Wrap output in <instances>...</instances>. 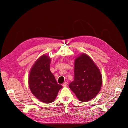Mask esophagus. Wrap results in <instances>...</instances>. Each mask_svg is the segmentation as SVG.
Wrapping results in <instances>:
<instances>
[{
    "label": "esophagus",
    "mask_w": 128,
    "mask_h": 128,
    "mask_svg": "<svg viewBox=\"0 0 128 128\" xmlns=\"http://www.w3.org/2000/svg\"><path fill=\"white\" fill-rule=\"evenodd\" d=\"M67 84H68V83H67V82H64V83H63L62 86H63L64 87H66V86H67Z\"/></svg>",
    "instance_id": "1"
}]
</instances>
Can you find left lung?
Returning a JSON list of instances; mask_svg holds the SVG:
<instances>
[{
	"label": "left lung",
	"mask_w": 128,
	"mask_h": 128,
	"mask_svg": "<svg viewBox=\"0 0 128 128\" xmlns=\"http://www.w3.org/2000/svg\"><path fill=\"white\" fill-rule=\"evenodd\" d=\"M102 83L100 69L91 58L82 53L75 59L74 80L69 87L80 102H87L98 94Z\"/></svg>",
	"instance_id": "left-lung-1"
}]
</instances>
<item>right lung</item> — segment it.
<instances>
[{
	"label": "right lung",
	"mask_w": 128,
	"mask_h": 128,
	"mask_svg": "<svg viewBox=\"0 0 128 128\" xmlns=\"http://www.w3.org/2000/svg\"><path fill=\"white\" fill-rule=\"evenodd\" d=\"M51 59L43 54L35 61L29 72L28 83L30 91L40 101L49 104L54 101L60 89L62 88L57 83L50 66Z\"/></svg>",
	"instance_id": "1"
}]
</instances>
